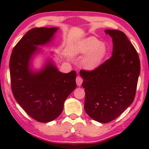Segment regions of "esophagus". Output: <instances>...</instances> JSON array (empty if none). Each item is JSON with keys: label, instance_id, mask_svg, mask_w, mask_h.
<instances>
[{"label": "esophagus", "instance_id": "obj_1", "mask_svg": "<svg viewBox=\"0 0 149 149\" xmlns=\"http://www.w3.org/2000/svg\"><path fill=\"white\" fill-rule=\"evenodd\" d=\"M76 82H77V85H78V86H81L83 83V79L81 78V77H77L76 79Z\"/></svg>", "mask_w": 149, "mask_h": 149}]
</instances>
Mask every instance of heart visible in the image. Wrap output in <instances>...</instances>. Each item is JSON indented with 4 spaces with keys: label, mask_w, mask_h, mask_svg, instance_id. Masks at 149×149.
I'll list each match as a JSON object with an SVG mask.
<instances>
[{
    "label": "heart",
    "mask_w": 149,
    "mask_h": 149,
    "mask_svg": "<svg viewBox=\"0 0 149 149\" xmlns=\"http://www.w3.org/2000/svg\"><path fill=\"white\" fill-rule=\"evenodd\" d=\"M107 45L93 36L83 38L71 47L73 56H82L81 66L87 70H93L100 66L107 54Z\"/></svg>",
    "instance_id": "1"
}]
</instances>
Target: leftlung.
<instances>
[{
	"instance_id": "obj_1",
	"label": "left lung",
	"mask_w": 149,
	"mask_h": 149,
	"mask_svg": "<svg viewBox=\"0 0 149 149\" xmlns=\"http://www.w3.org/2000/svg\"><path fill=\"white\" fill-rule=\"evenodd\" d=\"M105 32L113 40L111 58L94 70L80 72L85 111L102 123L115 119L132 104L140 72L138 53L125 34L116 30Z\"/></svg>"
}]
</instances>
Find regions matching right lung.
I'll return each mask as SVG.
<instances>
[{"label": "right lung", "instance_id": "right-lung-1", "mask_svg": "<svg viewBox=\"0 0 149 149\" xmlns=\"http://www.w3.org/2000/svg\"><path fill=\"white\" fill-rule=\"evenodd\" d=\"M58 28H36L29 30L12 51L9 70L11 89L15 100L28 115L41 123L58 118L64 102L76 89L74 70H58L50 52L42 67L36 69L33 60L44 51L39 47L49 45Z\"/></svg>", "mask_w": 149, "mask_h": 149}]
</instances>
